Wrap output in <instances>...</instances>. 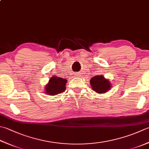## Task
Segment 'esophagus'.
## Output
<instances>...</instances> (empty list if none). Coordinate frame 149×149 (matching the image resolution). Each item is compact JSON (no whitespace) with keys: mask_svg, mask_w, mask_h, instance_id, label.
Listing matches in <instances>:
<instances>
[{"mask_svg":"<svg viewBox=\"0 0 149 149\" xmlns=\"http://www.w3.org/2000/svg\"><path fill=\"white\" fill-rule=\"evenodd\" d=\"M75 75H77V74H75Z\"/></svg>","mask_w":149,"mask_h":149,"instance_id":"34e87169","label":"esophagus"}]
</instances>
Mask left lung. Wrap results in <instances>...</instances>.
I'll use <instances>...</instances> for the list:
<instances>
[{
  "mask_svg": "<svg viewBox=\"0 0 149 149\" xmlns=\"http://www.w3.org/2000/svg\"><path fill=\"white\" fill-rule=\"evenodd\" d=\"M92 88L98 94L105 93L111 88V84L103 75H97L93 77L90 81Z\"/></svg>",
  "mask_w": 149,
  "mask_h": 149,
  "instance_id": "left-lung-1",
  "label": "left lung"
}]
</instances>
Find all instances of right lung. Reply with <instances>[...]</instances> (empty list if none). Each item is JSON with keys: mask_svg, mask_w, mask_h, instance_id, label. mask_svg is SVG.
<instances>
[{"mask_svg": "<svg viewBox=\"0 0 149 149\" xmlns=\"http://www.w3.org/2000/svg\"><path fill=\"white\" fill-rule=\"evenodd\" d=\"M66 80L63 78L57 77H52L49 80V83L45 87V90L47 94L55 95L61 94L65 91Z\"/></svg>", "mask_w": 149, "mask_h": 149, "instance_id": "obj_1", "label": "right lung"}]
</instances>
